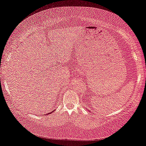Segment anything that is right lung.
Wrapping results in <instances>:
<instances>
[{
  "instance_id": "1",
  "label": "right lung",
  "mask_w": 146,
  "mask_h": 146,
  "mask_svg": "<svg viewBox=\"0 0 146 146\" xmlns=\"http://www.w3.org/2000/svg\"><path fill=\"white\" fill-rule=\"evenodd\" d=\"M52 112H53V111H52ZM52 112H51V113H48V114H46V115H49V113H52Z\"/></svg>"
}]
</instances>
